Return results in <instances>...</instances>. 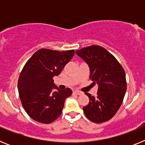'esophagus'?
Returning a JSON list of instances; mask_svg holds the SVG:
<instances>
[{
    "instance_id": "esophagus-1",
    "label": "esophagus",
    "mask_w": 145,
    "mask_h": 145,
    "mask_svg": "<svg viewBox=\"0 0 145 145\" xmlns=\"http://www.w3.org/2000/svg\"><path fill=\"white\" fill-rule=\"evenodd\" d=\"M73 93H75V94H76V95H81V94H83V93L79 91H74Z\"/></svg>"
}]
</instances>
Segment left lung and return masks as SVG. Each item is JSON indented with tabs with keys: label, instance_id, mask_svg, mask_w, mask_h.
<instances>
[{
	"label": "left lung",
	"instance_id": "obj_1",
	"mask_svg": "<svg viewBox=\"0 0 145 145\" xmlns=\"http://www.w3.org/2000/svg\"><path fill=\"white\" fill-rule=\"evenodd\" d=\"M75 53L88 65L93 84H98L96 97L85 93L89 103L83 107L88 120L96 123L112 118L120 108L126 91L125 73L113 55L100 46H91Z\"/></svg>",
	"mask_w": 145,
	"mask_h": 145
}]
</instances>
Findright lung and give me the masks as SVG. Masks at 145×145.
Instances as JSON below:
<instances>
[{"label":"right lung","mask_w":145,"mask_h":145,"mask_svg":"<svg viewBox=\"0 0 145 145\" xmlns=\"http://www.w3.org/2000/svg\"><path fill=\"white\" fill-rule=\"evenodd\" d=\"M75 51L59 52L41 48L25 65L18 80V91L23 108L29 117L41 123H51L61 115L70 88L60 90L53 78L73 57ZM56 89V92L53 89Z\"/></svg>","instance_id":"obj_1"}]
</instances>
